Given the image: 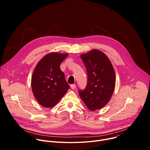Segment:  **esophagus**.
I'll use <instances>...</instances> for the list:
<instances>
[{
    "label": "esophagus",
    "mask_w": 150,
    "mask_h": 150,
    "mask_svg": "<svg viewBox=\"0 0 150 150\" xmlns=\"http://www.w3.org/2000/svg\"><path fill=\"white\" fill-rule=\"evenodd\" d=\"M71 88H72V90H74V89H75V88H76V85H75V83L72 84V85H71Z\"/></svg>",
    "instance_id": "34e87169"
}]
</instances>
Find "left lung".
Segmentation results:
<instances>
[{"mask_svg":"<svg viewBox=\"0 0 150 150\" xmlns=\"http://www.w3.org/2000/svg\"><path fill=\"white\" fill-rule=\"evenodd\" d=\"M87 69V83L78 93L91 111L100 109L111 98L115 87V73L112 63L104 53L92 50L81 55Z\"/></svg>","mask_w":150,"mask_h":150,"instance_id":"left-lung-1","label":"left lung"}]
</instances>
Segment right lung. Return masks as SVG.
Listing matches in <instances>:
<instances>
[{"mask_svg": "<svg viewBox=\"0 0 150 150\" xmlns=\"http://www.w3.org/2000/svg\"><path fill=\"white\" fill-rule=\"evenodd\" d=\"M68 54L51 53L38 63L31 78L33 94L37 101L47 108H52L69 88L60 63Z\"/></svg>", "mask_w": 150, "mask_h": 150, "instance_id": "1", "label": "right lung"}]
</instances>
